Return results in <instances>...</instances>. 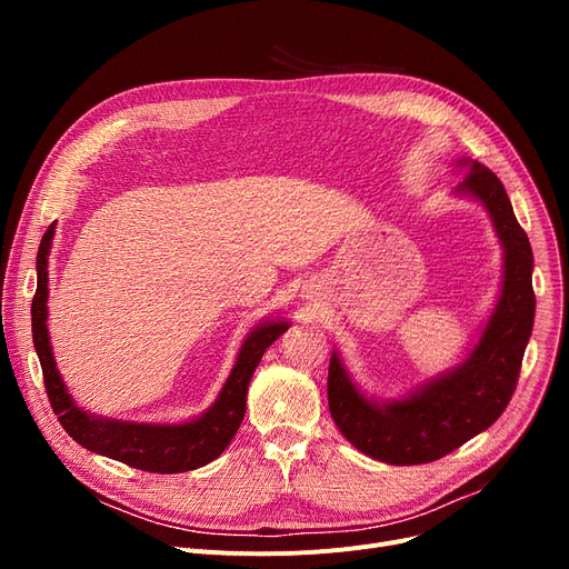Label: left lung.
Masks as SVG:
<instances>
[{"label":"left lung","instance_id":"obj_1","mask_svg":"<svg viewBox=\"0 0 569 569\" xmlns=\"http://www.w3.org/2000/svg\"><path fill=\"white\" fill-rule=\"evenodd\" d=\"M457 193L487 207L505 253L498 305L468 360L417 387L410 397L382 403L357 390L337 352L330 360L327 401L335 425L357 450L392 466L442 459L487 431L515 395L532 332V249L502 182L482 163L470 161Z\"/></svg>","mask_w":569,"mask_h":569}]
</instances>
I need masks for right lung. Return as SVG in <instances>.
I'll use <instances>...</instances> for the list:
<instances>
[{"label": "right lung", "instance_id": "add662e5", "mask_svg": "<svg viewBox=\"0 0 569 569\" xmlns=\"http://www.w3.org/2000/svg\"><path fill=\"white\" fill-rule=\"evenodd\" d=\"M54 237V223L43 232L37 253V295L32 300V339L41 362L46 392L59 425L84 450L122 461L147 472H184L214 461L237 433L247 412V392L251 376L290 322L267 320L244 339L237 362L214 406L184 425H138L84 412L67 392V385L54 367L48 339V253Z\"/></svg>", "mask_w": 569, "mask_h": 569}]
</instances>
